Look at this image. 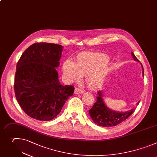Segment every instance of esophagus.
Listing matches in <instances>:
<instances>
[{
  "instance_id": "obj_1",
  "label": "esophagus",
  "mask_w": 157,
  "mask_h": 157,
  "mask_svg": "<svg viewBox=\"0 0 157 157\" xmlns=\"http://www.w3.org/2000/svg\"><path fill=\"white\" fill-rule=\"evenodd\" d=\"M83 90H82V89L79 88H76L74 90V93L75 94H82L83 93Z\"/></svg>"
}]
</instances>
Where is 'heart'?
I'll return each mask as SVG.
<instances>
[{"mask_svg": "<svg viewBox=\"0 0 157 157\" xmlns=\"http://www.w3.org/2000/svg\"><path fill=\"white\" fill-rule=\"evenodd\" d=\"M109 58L98 53L82 52L75 57V62L66 60L62 64L65 79L69 82L79 81L84 77L86 85L91 89L100 88L105 83L109 72L106 66Z\"/></svg>", "mask_w": 157, "mask_h": 157, "instance_id": "obj_1", "label": "heart"}]
</instances>
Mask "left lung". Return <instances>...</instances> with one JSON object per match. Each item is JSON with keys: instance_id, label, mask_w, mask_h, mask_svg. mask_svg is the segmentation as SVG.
Listing matches in <instances>:
<instances>
[{"instance_id": "8db88e82", "label": "left lung", "mask_w": 157, "mask_h": 157, "mask_svg": "<svg viewBox=\"0 0 157 157\" xmlns=\"http://www.w3.org/2000/svg\"><path fill=\"white\" fill-rule=\"evenodd\" d=\"M131 54L136 61L139 62V59L132 52H131ZM141 66L143 70L142 73L144 74V69L142 64ZM139 102L140 101L137 102V105L139 104ZM135 109L136 108H134L122 113L111 110L108 108L104 103L102 91H98L97 101L89 110V114L93 121L98 126L102 127H111L116 126L128 119L135 111Z\"/></svg>"}]
</instances>
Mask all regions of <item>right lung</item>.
Wrapping results in <instances>:
<instances>
[{"label":"right lung","mask_w":157,"mask_h":157,"mask_svg":"<svg viewBox=\"0 0 157 157\" xmlns=\"http://www.w3.org/2000/svg\"><path fill=\"white\" fill-rule=\"evenodd\" d=\"M62 48L59 44L36 43L25 51L17 62L15 97L23 111L33 119L52 120L73 95L74 86L62 85L56 69Z\"/></svg>","instance_id":"right-lung-1"}]
</instances>
